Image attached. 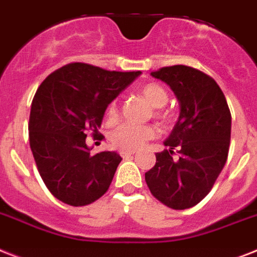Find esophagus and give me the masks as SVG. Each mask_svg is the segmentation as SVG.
<instances>
[{"label": "esophagus", "mask_w": 257, "mask_h": 257, "mask_svg": "<svg viewBox=\"0 0 257 257\" xmlns=\"http://www.w3.org/2000/svg\"><path fill=\"white\" fill-rule=\"evenodd\" d=\"M134 154H135V150H122L120 151V156L122 158H128V156H131Z\"/></svg>", "instance_id": "1"}]
</instances>
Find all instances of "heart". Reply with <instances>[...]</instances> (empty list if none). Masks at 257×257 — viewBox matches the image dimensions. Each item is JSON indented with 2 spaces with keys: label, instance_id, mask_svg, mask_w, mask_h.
I'll list each match as a JSON object with an SVG mask.
<instances>
[{
  "label": "heart",
  "instance_id": "1",
  "mask_svg": "<svg viewBox=\"0 0 257 257\" xmlns=\"http://www.w3.org/2000/svg\"><path fill=\"white\" fill-rule=\"evenodd\" d=\"M142 95L152 107H163L168 101V94L165 89L159 84H147L141 89ZM107 116L110 120L116 119L118 116V106L116 101H113L107 107ZM156 131L151 126H141V124L123 123L118 126L111 133V143L122 150H137L144 146V143L155 138Z\"/></svg>",
  "mask_w": 257,
  "mask_h": 257
}]
</instances>
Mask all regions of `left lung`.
I'll return each instance as SVG.
<instances>
[{"label":"left lung","mask_w":257,"mask_h":257,"mask_svg":"<svg viewBox=\"0 0 257 257\" xmlns=\"http://www.w3.org/2000/svg\"><path fill=\"white\" fill-rule=\"evenodd\" d=\"M180 105V115L156 164L146 172L152 196L175 210L193 207L207 196L227 160L231 113L223 92L210 76L186 65L152 72ZM179 152L173 159V150Z\"/></svg>","instance_id":"obj_1"}]
</instances>
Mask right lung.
<instances>
[{
  "label": "right lung",
  "instance_id": "1",
  "mask_svg": "<svg viewBox=\"0 0 257 257\" xmlns=\"http://www.w3.org/2000/svg\"><path fill=\"white\" fill-rule=\"evenodd\" d=\"M141 73L72 63L40 84L30 111V147L40 177L59 201L85 206L107 192L122 158L115 151L90 154L86 134L101 135L107 105Z\"/></svg>",
  "mask_w": 257,
  "mask_h": 257
}]
</instances>
